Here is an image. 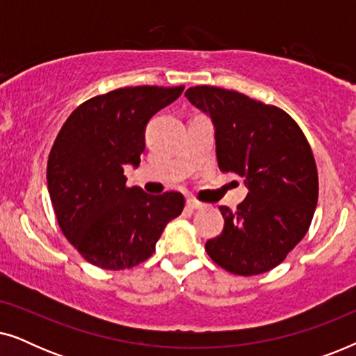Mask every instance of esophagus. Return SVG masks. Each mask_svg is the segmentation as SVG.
Listing matches in <instances>:
<instances>
[{
	"instance_id": "obj_1",
	"label": "esophagus",
	"mask_w": 356,
	"mask_h": 356,
	"mask_svg": "<svg viewBox=\"0 0 356 356\" xmlns=\"http://www.w3.org/2000/svg\"><path fill=\"white\" fill-rule=\"evenodd\" d=\"M186 207L189 209V211H197V209H202L204 207V204L196 201V199H188Z\"/></svg>"
}]
</instances>
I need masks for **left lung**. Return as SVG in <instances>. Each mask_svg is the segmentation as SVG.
<instances>
[{
    "label": "left lung",
    "instance_id": "obj_1",
    "mask_svg": "<svg viewBox=\"0 0 356 356\" xmlns=\"http://www.w3.org/2000/svg\"><path fill=\"white\" fill-rule=\"evenodd\" d=\"M186 99L211 116L218 168L245 178L236 211L220 206L225 223L206 243L211 259L236 275L279 266L303 240L318 204V170L303 131L289 113L240 92L196 86Z\"/></svg>",
    "mask_w": 356,
    "mask_h": 356
}]
</instances>
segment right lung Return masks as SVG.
<instances>
[{
    "instance_id": "obj_1",
    "label": "right lung",
    "mask_w": 356,
    "mask_h": 356,
    "mask_svg": "<svg viewBox=\"0 0 356 356\" xmlns=\"http://www.w3.org/2000/svg\"><path fill=\"white\" fill-rule=\"evenodd\" d=\"M184 86L123 87L84 102L58 133L47 165L58 225L90 264L123 270L149 259L163 228L184 207L181 193L159 196L126 186L138 167L144 133Z\"/></svg>"
}]
</instances>
